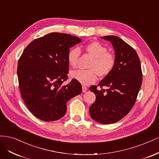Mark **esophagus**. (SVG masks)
<instances>
[{
  "mask_svg": "<svg viewBox=\"0 0 159 159\" xmlns=\"http://www.w3.org/2000/svg\"><path fill=\"white\" fill-rule=\"evenodd\" d=\"M82 89H83V93H86V90H87V88L84 86H82Z\"/></svg>",
  "mask_w": 159,
  "mask_h": 159,
  "instance_id": "esophagus-1",
  "label": "esophagus"
}]
</instances>
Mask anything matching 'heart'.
I'll return each instance as SVG.
<instances>
[{
    "mask_svg": "<svg viewBox=\"0 0 159 159\" xmlns=\"http://www.w3.org/2000/svg\"><path fill=\"white\" fill-rule=\"evenodd\" d=\"M86 52L93 57L87 70H75L71 71L70 76L84 85L94 83L98 75L106 76L113 70L116 65L115 56L107 52V48L98 42H93L84 46ZM80 55V50L75 47L69 49L67 53V61L70 66L75 67L78 63Z\"/></svg>",
    "mask_w": 159,
    "mask_h": 159,
    "instance_id": "obj_1",
    "label": "heart"
}]
</instances>
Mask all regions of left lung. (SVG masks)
Wrapping results in <instances>:
<instances>
[{
  "label": "left lung",
  "instance_id": "obj_1",
  "mask_svg": "<svg viewBox=\"0 0 159 159\" xmlns=\"http://www.w3.org/2000/svg\"><path fill=\"white\" fill-rule=\"evenodd\" d=\"M109 41L115 51L116 65L98 86H91L96 100L90 107L92 118L102 124H114L124 117L135 103L142 84L141 63L135 50L115 35L101 37ZM103 86L108 87L102 89Z\"/></svg>",
  "mask_w": 159,
  "mask_h": 159
}]
</instances>
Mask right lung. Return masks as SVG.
Here are the masks:
<instances>
[{
	"label": "right lung",
	"mask_w": 159,
	"mask_h": 159,
	"mask_svg": "<svg viewBox=\"0 0 159 159\" xmlns=\"http://www.w3.org/2000/svg\"><path fill=\"white\" fill-rule=\"evenodd\" d=\"M82 39L70 34L50 33L34 39L18 62L20 92L30 111L45 121L57 120L66 111V102L82 93L78 80L67 79L69 48Z\"/></svg>",
	"instance_id": "obj_1"
}]
</instances>
